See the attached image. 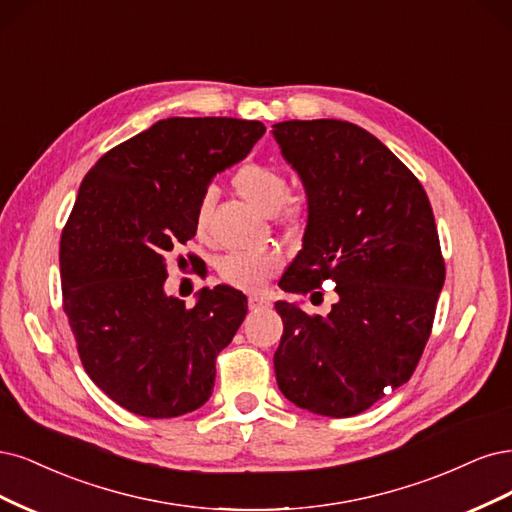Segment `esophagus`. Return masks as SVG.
Returning a JSON list of instances; mask_svg holds the SVG:
<instances>
[{
    "label": "esophagus",
    "mask_w": 512,
    "mask_h": 512,
    "mask_svg": "<svg viewBox=\"0 0 512 512\" xmlns=\"http://www.w3.org/2000/svg\"><path fill=\"white\" fill-rule=\"evenodd\" d=\"M249 308L251 310H266V308H270V302L266 298H259V295H251Z\"/></svg>",
    "instance_id": "esophagus-1"
}]
</instances>
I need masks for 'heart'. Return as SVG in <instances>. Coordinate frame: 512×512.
I'll return each mask as SVG.
<instances>
[{
  "instance_id": "obj_1",
  "label": "heart",
  "mask_w": 512,
  "mask_h": 512,
  "mask_svg": "<svg viewBox=\"0 0 512 512\" xmlns=\"http://www.w3.org/2000/svg\"><path fill=\"white\" fill-rule=\"evenodd\" d=\"M234 187L246 202L263 214H276L289 193L287 176L272 166H266V163H244L234 174ZM210 202L212 193H204L200 204H197V229L204 227ZM280 263H283V257L274 249L242 251L223 255L217 263V270L227 285L255 291L266 285V280L280 268Z\"/></svg>"
}]
</instances>
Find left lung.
Here are the masks:
<instances>
[{"label":"left lung","mask_w":512,"mask_h":512,"mask_svg":"<svg viewBox=\"0 0 512 512\" xmlns=\"http://www.w3.org/2000/svg\"><path fill=\"white\" fill-rule=\"evenodd\" d=\"M272 136L308 204L302 251L278 287L308 293L332 278L338 295L327 317L276 302V383L315 415L353 417L408 381L430 338L444 285L434 212L415 174L366 129L283 121Z\"/></svg>","instance_id":"obj_1"}]
</instances>
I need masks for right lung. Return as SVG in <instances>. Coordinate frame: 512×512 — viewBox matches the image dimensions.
Wrapping results in <instances>:
<instances>
[{"label":"right lung","mask_w":512,"mask_h":512,"mask_svg":"<svg viewBox=\"0 0 512 512\" xmlns=\"http://www.w3.org/2000/svg\"><path fill=\"white\" fill-rule=\"evenodd\" d=\"M259 121L172 117L108 151L78 189L61 234L63 310L91 381L148 419L204 406L217 355L246 317V295H168V255L197 232L210 180L251 153Z\"/></svg>","instance_id":"right-lung-1"}]
</instances>
